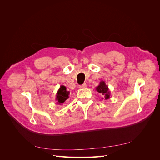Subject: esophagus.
Instances as JSON below:
<instances>
[{"label":"esophagus","instance_id":"1","mask_svg":"<svg viewBox=\"0 0 160 160\" xmlns=\"http://www.w3.org/2000/svg\"><path fill=\"white\" fill-rule=\"evenodd\" d=\"M79 88H80V89H85V88H88V85H87L86 84H83V85H80Z\"/></svg>","mask_w":160,"mask_h":160}]
</instances>
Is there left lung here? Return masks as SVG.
I'll list each match as a JSON object with an SVG mask.
<instances>
[{"mask_svg": "<svg viewBox=\"0 0 160 160\" xmlns=\"http://www.w3.org/2000/svg\"><path fill=\"white\" fill-rule=\"evenodd\" d=\"M96 91L103 95V99H108L110 98V91L109 89V88L108 85L105 84V82L103 81H101L98 87H96Z\"/></svg>", "mask_w": 160, "mask_h": 160, "instance_id": "left-lung-1", "label": "left lung"}]
</instances>
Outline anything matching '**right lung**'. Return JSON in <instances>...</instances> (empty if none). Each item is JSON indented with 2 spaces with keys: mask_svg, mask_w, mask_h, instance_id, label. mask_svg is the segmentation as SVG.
<instances>
[{
  "mask_svg": "<svg viewBox=\"0 0 160 160\" xmlns=\"http://www.w3.org/2000/svg\"><path fill=\"white\" fill-rule=\"evenodd\" d=\"M69 93L70 92L67 90L65 86L61 85L56 94V101H57V103L59 105L63 104L66 100L69 98Z\"/></svg>",
  "mask_w": 160,
  "mask_h": 160,
  "instance_id": "obj_1",
  "label": "right lung"
}]
</instances>
